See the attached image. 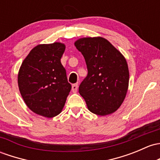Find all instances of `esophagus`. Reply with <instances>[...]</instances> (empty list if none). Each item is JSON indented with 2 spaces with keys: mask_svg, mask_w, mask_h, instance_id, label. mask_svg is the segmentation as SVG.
Masks as SVG:
<instances>
[{
  "mask_svg": "<svg viewBox=\"0 0 160 160\" xmlns=\"http://www.w3.org/2000/svg\"><path fill=\"white\" fill-rule=\"evenodd\" d=\"M77 89H78V84L77 83H74V84L72 85V91L77 92Z\"/></svg>",
  "mask_w": 160,
  "mask_h": 160,
  "instance_id": "1",
  "label": "esophagus"
}]
</instances>
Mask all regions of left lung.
Masks as SVG:
<instances>
[{
    "label": "left lung",
    "mask_w": 160,
    "mask_h": 160,
    "mask_svg": "<svg viewBox=\"0 0 160 160\" xmlns=\"http://www.w3.org/2000/svg\"><path fill=\"white\" fill-rule=\"evenodd\" d=\"M85 59L88 73L79 87L88 110L106 116L117 110L129 86V69L122 53L105 38H84L74 43Z\"/></svg>",
    "instance_id": "1"
}]
</instances>
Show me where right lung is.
I'll return each instance as SVG.
<instances>
[{
  "label": "right lung",
  "instance_id": "right-lung-1",
  "mask_svg": "<svg viewBox=\"0 0 160 160\" xmlns=\"http://www.w3.org/2000/svg\"><path fill=\"white\" fill-rule=\"evenodd\" d=\"M63 43L40 44L33 48L21 64L18 87L25 103L38 115L58 116L66 102L71 85L60 59Z\"/></svg>",
  "mask_w": 160,
  "mask_h": 160
}]
</instances>
